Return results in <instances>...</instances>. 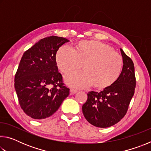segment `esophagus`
I'll return each instance as SVG.
<instances>
[{
	"label": "esophagus",
	"mask_w": 151,
	"mask_h": 151,
	"mask_svg": "<svg viewBox=\"0 0 151 151\" xmlns=\"http://www.w3.org/2000/svg\"><path fill=\"white\" fill-rule=\"evenodd\" d=\"M77 92H78V91L76 90V89H75V88H70V94H75L76 93H77Z\"/></svg>",
	"instance_id": "esophagus-1"
}]
</instances>
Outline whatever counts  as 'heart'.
<instances>
[{"instance_id":"heart-1","label":"heart","mask_w":151,"mask_h":151,"mask_svg":"<svg viewBox=\"0 0 151 151\" xmlns=\"http://www.w3.org/2000/svg\"><path fill=\"white\" fill-rule=\"evenodd\" d=\"M56 63L65 75L81 68L83 71L72 73L65 77L68 85L84 88L93 87L103 90L114 84L120 77L123 59L111 46L96 40H81L73 50L63 46L56 54Z\"/></svg>"}]
</instances>
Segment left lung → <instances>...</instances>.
Wrapping results in <instances>:
<instances>
[{"label":"left lung","mask_w":151,"mask_h":151,"mask_svg":"<svg viewBox=\"0 0 151 151\" xmlns=\"http://www.w3.org/2000/svg\"><path fill=\"white\" fill-rule=\"evenodd\" d=\"M123 67L114 84L101 92H89L82 106L84 116L94 127L106 128L116 124L125 116L134 93L136 78L134 63L121 48Z\"/></svg>","instance_id":"left-lung-1"}]
</instances>
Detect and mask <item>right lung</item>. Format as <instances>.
Masks as SVG:
<instances>
[{
  "instance_id": "1",
  "label": "right lung",
  "mask_w": 151,
  "mask_h": 151,
  "mask_svg": "<svg viewBox=\"0 0 151 151\" xmlns=\"http://www.w3.org/2000/svg\"><path fill=\"white\" fill-rule=\"evenodd\" d=\"M68 39L50 36L25 51L14 77L21 109L34 119L52 116L68 96L70 89L58 71L56 54Z\"/></svg>"
}]
</instances>
